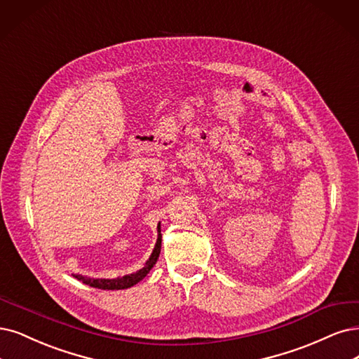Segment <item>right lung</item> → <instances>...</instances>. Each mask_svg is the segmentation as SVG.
Returning <instances> with one entry per match:
<instances>
[{"mask_svg": "<svg viewBox=\"0 0 359 359\" xmlns=\"http://www.w3.org/2000/svg\"><path fill=\"white\" fill-rule=\"evenodd\" d=\"M158 240H156V245L152 251V256L149 257V260L146 262L144 266L137 271L136 273L131 275H126L123 278H116V280H93V278H87L83 275H74L78 281H83L84 284L95 287V288H100V290H124L128 287H133L135 284H137L139 281H142L143 278L149 273V271L154 268V264L156 263L158 257H159V251H161V228L158 226Z\"/></svg>", "mask_w": 359, "mask_h": 359, "instance_id": "right-lung-1", "label": "right lung"}]
</instances>
